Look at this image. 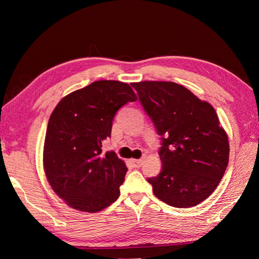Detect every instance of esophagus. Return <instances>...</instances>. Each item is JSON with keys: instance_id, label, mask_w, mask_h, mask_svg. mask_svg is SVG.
Segmentation results:
<instances>
[{"instance_id": "1", "label": "esophagus", "mask_w": 259, "mask_h": 259, "mask_svg": "<svg viewBox=\"0 0 259 259\" xmlns=\"http://www.w3.org/2000/svg\"><path fill=\"white\" fill-rule=\"evenodd\" d=\"M131 163H133V166L135 168H139L142 166L144 160H142V159H131Z\"/></svg>"}]
</instances>
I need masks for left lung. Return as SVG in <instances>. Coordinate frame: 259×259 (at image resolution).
I'll return each instance as SVG.
<instances>
[{
	"instance_id": "left-lung-1",
	"label": "left lung",
	"mask_w": 259,
	"mask_h": 259,
	"mask_svg": "<svg viewBox=\"0 0 259 259\" xmlns=\"http://www.w3.org/2000/svg\"><path fill=\"white\" fill-rule=\"evenodd\" d=\"M133 87L162 137L161 172L149 178L153 194L168 205L189 208L210 196L229 161V141L213 107L170 81Z\"/></svg>"
}]
</instances>
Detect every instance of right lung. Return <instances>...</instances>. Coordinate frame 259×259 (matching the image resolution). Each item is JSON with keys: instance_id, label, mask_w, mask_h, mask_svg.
Masks as SVG:
<instances>
[{"instance_id": "obj_1", "label": "right lung", "mask_w": 259, "mask_h": 259, "mask_svg": "<svg viewBox=\"0 0 259 259\" xmlns=\"http://www.w3.org/2000/svg\"><path fill=\"white\" fill-rule=\"evenodd\" d=\"M137 96L128 83L92 82L62 98L49 119L43 169L53 191L71 208L98 212L118 199L126 166L102 152L115 112Z\"/></svg>"}]
</instances>
